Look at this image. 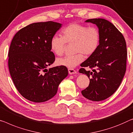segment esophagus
<instances>
[{"mask_svg": "<svg viewBox=\"0 0 133 133\" xmlns=\"http://www.w3.org/2000/svg\"><path fill=\"white\" fill-rule=\"evenodd\" d=\"M68 71H69V73L70 75L76 74V73H77L76 71L75 70H74V69H69Z\"/></svg>", "mask_w": 133, "mask_h": 133, "instance_id": "esophagus-1", "label": "esophagus"}]
</instances>
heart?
I'll list each match as a JSON object with an SVG mask.
<instances>
[{
  "instance_id": "b5f03b06",
  "label": "heart",
  "mask_w": 133,
  "mask_h": 133,
  "mask_svg": "<svg viewBox=\"0 0 133 133\" xmlns=\"http://www.w3.org/2000/svg\"><path fill=\"white\" fill-rule=\"evenodd\" d=\"M62 37L54 36L51 39L50 48L57 56L63 54L66 42L74 43L76 54L58 58L56 64L69 69H73L82 63L87 56L92 55L100 44V35L95 27H88L78 23H72L61 31Z\"/></svg>"
}]
</instances>
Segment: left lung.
<instances>
[{
	"mask_svg": "<svg viewBox=\"0 0 133 133\" xmlns=\"http://www.w3.org/2000/svg\"><path fill=\"white\" fill-rule=\"evenodd\" d=\"M86 23L96 24L100 35L97 51L84 61L79 73L87 75L90 84L81 92L90 100H104L117 90L126 71L127 45L124 37L116 27L103 18L89 19Z\"/></svg>",
	"mask_w": 133,
	"mask_h": 133,
	"instance_id": "1",
	"label": "left lung"
}]
</instances>
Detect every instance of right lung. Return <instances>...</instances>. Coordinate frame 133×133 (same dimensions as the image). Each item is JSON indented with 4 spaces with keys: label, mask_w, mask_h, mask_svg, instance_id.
Segmentation results:
<instances>
[{
    "label": "right lung",
    "mask_w": 133,
    "mask_h": 133,
    "mask_svg": "<svg viewBox=\"0 0 133 133\" xmlns=\"http://www.w3.org/2000/svg\"><path fill=\"white\" fill-rule=\"evenodd\" d=\"M61 26L53 21L32 23L19 30L12 40L8 52L10 75L18 92L31 102H44L52 98L68 75L65 66L47 69L55 61L51 39Z\"/></svg>",
    "instance_id": "obj_1"
}]
</instances>
